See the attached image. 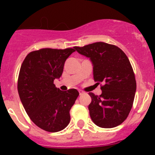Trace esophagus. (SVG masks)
Masks as SVG:
<instances>
[{
    "instance_id": "esophagus-1",
    "label": "esophagus",
    "mask_w": 155,
    "mask_h": 155,
    "mask_svg": "<svg viewBox=\"0 0 155 155\" xmlns=\"http://www.w3.org/2000/svg\"><path fill=\"white\" fill-rule=\"evenodd\" d=\"M79 94H80V95H81V94H84V92L83 91H81V90H80V91H79Z\"/></svg>"
}]
</instances>
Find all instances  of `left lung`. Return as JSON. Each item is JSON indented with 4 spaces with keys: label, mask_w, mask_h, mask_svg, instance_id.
Here are the masks:
<instances>
[{
    "label": "left lung",
    "mask_w": 155,
    "mask_h": 155,
    "mask_svg": "<svg viewBox=\"0 0 155 155\" xmlns=\"http://www.w3.org/2000/svg\"><path fill=\"white\" fill-rule=\"evenodd\" d=\"M74 48L91 60L94 80L104 84L99 96L88 93L91 98L88 109L92 121L102 128L120 125L130 112L137 88L128 57L118 46L102 42Z\"/></svg>",
    "instance_id": "8db88e82"
}]
</instances>
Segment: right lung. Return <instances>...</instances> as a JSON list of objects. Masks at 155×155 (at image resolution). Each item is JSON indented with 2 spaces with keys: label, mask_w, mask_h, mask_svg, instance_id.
I'll use <instances>...</instances> for the list:
<instances>
[{
  "label": "right lung",
  "mask_w": 155,
  "mask_h": 155,
  "mask_svg": "<svg viewBox=\"0 0 155 155\" xmlns=\"http://www.w3.org/2000/svg\"><path fill=\"white\" fill-rule=\"evenodd\" d=\"M74 49L45 48L29 53L20 68L18 91L25 110L39 128L48 132L64 130L70 110L78 97L74 88L61 91L53 81L60 78L66 60Z\"/></svg>",
  "instance_id": "add662e5"
}]
</instances>
